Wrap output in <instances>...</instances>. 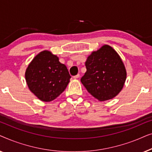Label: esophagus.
Wrapping results in <instances>:
<instances>
[{
  "label": "esophagus",
  "mask_w": 152,
  "mask_h": 152,
  "mask_svg": "<svg viewBox=\"0 0 152 152\" xmlns=\"http://www.w3.org/2000/svg\"><path fill=\"white\" fill-rule=\"evenodd\" d=\"M79 77H80V74H77V75H76L73 76V78L74 79H77Z\"/></svg>",
  "instance_id": "obj_1"
}]
</instances>
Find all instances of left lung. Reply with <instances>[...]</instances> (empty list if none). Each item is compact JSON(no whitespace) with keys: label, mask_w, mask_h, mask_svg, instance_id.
I'll return each instance as SVG.
<instances>
[{"label":"left lung","mask_w":152,"mask_h":152,"mask_svg":"<svg viewBox=\"0 0 152 152\" xmlns=\"http://www.w3.org/2000/svg\"><path fill=\"white\" fill-rule=\"evenodd\" d=\"M86 72L81 82L89 93L99 101L116 96L122 90L126 72L120 56L109 45L93 52L87 59Z\"/></svg>","instance_id":"left-lung-1"}]
</instances>
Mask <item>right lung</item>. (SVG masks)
<instances>
[{
	"mask_svg": "<svg viewBox=\"0 0 152 152\" xmlns=\"http://www.w3.org/2000/svg\"><path fill=\"white\" fill-rule=\"evenodd\" d=\"M71 76L64 64L50 52L45 50L29 64L26 79L30 90L43 102H50L65 90Z\"/></svg>",
	"mask_w": 152,
	"mask_h": 152,
	"instance_id": "right-lung-1",
	"label": "right lung"
}]
</instances>
